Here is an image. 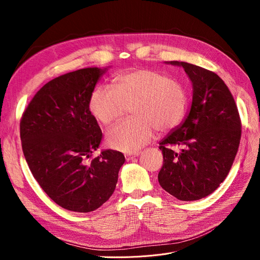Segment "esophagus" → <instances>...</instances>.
Returning a JSON list of instances; mask_svg holds the SVG:
<instances>
[{
  "instance_id": "1",
  "label": "esophagus",
  "mask_w": 260,
  "mask_h": 260,
  "mask_svg": "<svg viewBox=\"0 0 260 260\" xmlns=\"http://www.w3.org/2000/svg\"><path fill=\"white\" fill-rule=\"evenodd\" d=\"M138 156H139V153H135V154H124L125 159H127L128 161L131 160L132 158H135V157H138Z\"/></svg>"
}]
</instances>
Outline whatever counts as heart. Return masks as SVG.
<instances>
[{
	"label": "heart",
	"mask_w": 260,
	"mask_h": 260,
	"mask_svg": "<svg viewBox=\"0 0 260 260\" xmlns=\"http://www.w3.org/2000/svg\"><path fill=\"white\" fill-rule=\"evenodd\" d=\"M131 107L132 119L118 122L108 130L107 144L123 153L137 152L153 138L177 129L184 119L187 93L184 85L154 69H137L117 76L114 89L99 86L90 99L93 116L111 124Z\"/></svg>",
	"instance_id": "obj_1"
}]
</instances>
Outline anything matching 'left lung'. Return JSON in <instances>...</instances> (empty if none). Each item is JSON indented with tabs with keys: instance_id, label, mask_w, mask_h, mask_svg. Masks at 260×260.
<instances>
[{
	"instance_id": "obj_1",
	"label": "left lung",
	"mask_w": 260,
	"mask_h": 260,
	"mask_svg": "<svg viewBox=\"0 0 260 260\" xmlns=\"http://www.w3.org/2000/svg\"><path fill=\"white\" fill-rule=\"evenodd\" d=\"M167 64L184 69L193 96L184 121L159 142L164 164L158 182L180 201H198L214 192L229 174L241 140L240 115L218 75L185 61ZM167 145L184 148L176 153Z\"/></svg>"
}]
</instances>
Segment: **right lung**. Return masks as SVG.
I'll return each mask as SVG.
<instances>
[{
  "label": "right lung",
  "instance_id": "1",
  "mask_svg": "<svg viewBox=\"0 0 260 260\" xmlns=\"http://www.w3.org/2000/svg\"><path fill=\"white\" fill-rule=\"evenodd\" d=\"M107 68L89 67L61 75L44 84L20 120L22 152L42 190L60 207L89 212L114 193L122 153L99 148L100 125L90 99Z\"/></svg>",
  "mask_w": 260,
  "mask_h": 260
}]
</instances>
